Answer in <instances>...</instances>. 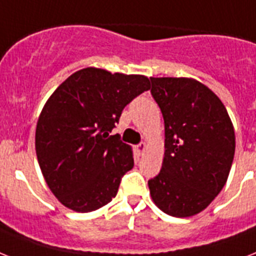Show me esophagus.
<instances>
[{"label":"esophagus","mask_w":256,"mask_h":256,"mask_svg":"<svg viewBox=\"0 0 256 256\" xmlns=\"http://www.w3.org/2000/svg\"><path fill=\"white\" fill-rule=\"evenodd\" d=\"M136 148H138V151H139V154H143L144 152V151H146V148H147V144L144 142H140L138 144V147H136Z\"/></svg>","instance_id":"34e87169"}]
</instances>
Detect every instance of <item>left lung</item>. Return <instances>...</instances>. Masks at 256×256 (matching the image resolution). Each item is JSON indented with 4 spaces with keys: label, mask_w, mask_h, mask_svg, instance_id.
Here are the masks:
<instances>
[{
    "label": "left lung",
    "mask_w": 256,
    "mask_h": 256,
    "mask_svg": "<svg viewBox=\"0 0 256 256\" xmlns=\"http://www.w3.org/2000/svg\"><path fill=\"white\" fill-rule=\"evenodd\" d=\"M164 118V158L150 194L164 213L190 217L202 212L226 184L236 135L225 105L200 81L150 78Z\"/></svg>",
    "instance_id": "left-lung-1"
}]
</instances>
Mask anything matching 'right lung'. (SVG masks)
<instances>
[{"label": "right lung", "mask_w": 256, "mask_h": 256, "mask_svg": "<svg viewBox=\"0 0 256 256\" xmlns=\"http://www.w3.org/2000/svg\"><path fill=\"white\" fill-rule=\"evenodd\" d=\"M148 89L142 74L89 67L70 74L47 100L35 150L47 186L64 206L86 213L116 197L134 158L120 135L109 134L124 108Z\"/></svg>", "instance_id": "1"}]
</instances>
